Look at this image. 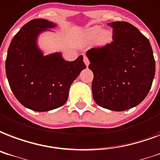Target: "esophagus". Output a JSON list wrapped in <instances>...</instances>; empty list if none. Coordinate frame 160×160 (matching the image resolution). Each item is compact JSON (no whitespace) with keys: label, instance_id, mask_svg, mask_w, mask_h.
<instances>
[{"label":"esophagus","instance_id":"obj_1","mask_svg":"<svg viewBox=\"0 0 160 160\" xmlns=\"http://www.w3.org/2000/svg\"><path fill=\"white\" fill-rule=\"evenodd\" d=\"M84 63L85 64L86 67L89 66V64H90V61H89L88 58H87V56L84 55Z\"/></svg>","mask_w":160,"mask_h":160}]
</instances>
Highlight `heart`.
I'll return each mask as SVG.
<instances>
[{"label": "heart", "instance_id": "heart-1", "mask_svg": "<svg viewBox=\"0 0 160 160\" xmlns=\"http://www.w3.org/2000/svg\"><path fill=\"white\" fill-rule=\"evenodd\" d=\"M87 37L90 39H95L96 37H98L97 41L101 46H105L112 42V32L110 30H102L101 26L91 27L87 31Z\"/></svg>", "mask_w": 160, "mask_h": 160}]
</instances>
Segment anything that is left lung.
<instances>
[{"label": "left lung", "mask_w": 160, "mask_h": 160, "mask_svg": "<svg viewBox=\"0 0 160 160\" xmlns=\"http://www.w3.org/2000/svg\"><path fill=\"white\" fill-rule=\"evenodd\" d=\"M113 28L111 43L86 52L93 72L92 94L100 107L122 112L145 99L155 75L150 42L133 25L108 23Z\"/></svg>", "instance_id": "8db88e82"}]
</instances>
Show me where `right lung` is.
Returning <instances> with one entry per match:
<instances>
[{
    "label": "right lung",
    "mask_w": 160,
    "mask_h": 160,
    "mask_svg": "<svg viewBox=\"0 0 160 160\" xmlns=\"http://www.w3.org/2000/svg\"><path fill=\"white\" fill-rule=\"evenodd\" d=\"M56 24L45 19H33L12 38L7 51L6 73L12 91L18 102L35 112H47L67 102L73 81L86 66L83 56L64 60L61 53L43 55L38 37Z\"/></svg>",
    "instance_id": "add662e5"
}]
</instances>
